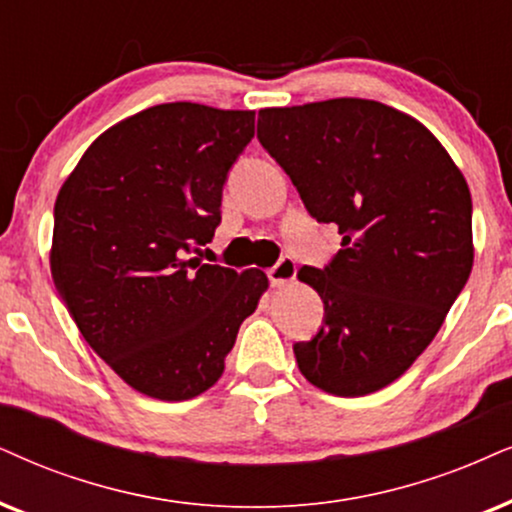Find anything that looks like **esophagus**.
<instances>
[{
  "mask_svg": "<svg viewBox=\"0 0 512 512\" xmlns=\"http://www.w3.org/2000/svg\"><path fill=\"white\" fill-rule=\"evenodd\" d=\"M295 274H297V264H295L293 257H288V255H283L281 260H278V262L274 264V267H271V269L267 271L271 286H274V288L286 286V283L293 281Z\"/></svg>",
  "mask_w": 512,
  "mask_h": 512,
  "instance_id": "34e87169",
  "label": "esophagus"
}]
</instances>
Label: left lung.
<instances>
[{"instance_id": "left-lung-1", "label": "left lung", "mask_w": 512, "mask_h": 512, "mask_svg": "<svg viewBox=\"0 0 512 512\" xmlns=\"http://www.w3.org/2000/svg\"><path fill=\"white\" fill-rule=\"evenodd\" d=\"M257 139L342 248L297 278L323 323L293 347L309 383L364 397L394 383L430 345L472 269V200L428 127L368 99L264 108Z\"/></svg>"}]
</instances>
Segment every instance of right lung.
<instances>
[{
    "label": "right lung",
    "mask_w": 512,
    "mask_h": 512,
    "mask_svg": "<svg viewBox=\"0 0 512 512\" xmlns=\"http://www.w3.org/2000/svg\"><path fill=\"white\" fill-rule=\"evenodd\" d=\"M255 111L177 101L103 132L54 205L51 276L99 357L146 397L184 401L222 378L269 281L191 252L222 222V189Z\"/></svg>",
    "instance_id": "1"
}]
</instances>
